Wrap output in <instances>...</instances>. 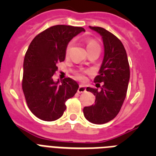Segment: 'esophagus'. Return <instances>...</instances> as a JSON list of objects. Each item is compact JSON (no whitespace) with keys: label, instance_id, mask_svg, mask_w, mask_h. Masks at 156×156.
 Returning <instances> with one entry per match:
<instances>
[{"label":"esophagus","instance_id":"obj_1","mask_svg":"<svg viewBox=\"0 0 156 156\" xmlns=\"http://www.w3.org/2000/svg\"><path fill=\"white\" fill-rule=\"evenodd\" d=\"M85 91H86V88H85V87L83 86V85H80L77 92H78L79 94H81V93H83V92H85Z\"/></svg>","mask_w":156,"mask_h":156}]
</instances>
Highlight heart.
Here are the masks:
<instances>
[{
  "instance_id": "heart-1",
  "label": "heart",
  "mask_w": 156,
  "mask_h": 156,
  "mask_svg": "<svg viewBox=\"0 0 156 156\" xmlns=\"http://www.w3.org/2000/svg\"><path fill=\"white\" fill-rule=\"evenodd\" d=\"M84 43H85V44H86V48H87V52L90 51L94 50V49H95V48H100V45H99L98 43L96 41H94V40L90 39V38H85ZM71 48H72V44L71 43H69L66 48V56L69 55ZM83 73H87V71H83V72H80V73H77L76 74V77L78 80H83L84 79Z\"/></svg>"
}]
</instances>
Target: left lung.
I'll return each instance as SVG.
<instances>
[{"mask_svg":"<svg viewBox=\"0 0 156 156\" xmlns=\"http://www.w3.org/2000/svg\"><path fill=\"white\" fill-rule=\"evenodd\" d=\"M102 37L105 55L94 83H103L101 90L87 87L95 96V104L83 108L89 122L103 124L113 119L119 112L126 96L129 80V66L124 46L118 37L98 27H90Z\"/></svg>","mask_w":156,"mask_h":156,"instance_id":"left-lung-1","label":"left lung"}]
</instances>
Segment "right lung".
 Segmentation results:
<instances>
[{
    "label": "right lung",
    "mask_w": 156,
    "mask_h": 156,
    "mask_svg": "<svg viewBox=\"0 0 156 156\" xmlns=\"http://www.w3.org/2000/svg\"><path fill=\"white\" fill-rule=\"evenodd\" d=\"M83 27L57 25L40 33L30 43L23 63L22 87L32 113L44 121L59 119L66 108V101L76 93L79 85L71 78L55 82L56 64L66 58L67 44Z\"/></svg>",
    "instance_id": "1"
}]
</instances>
